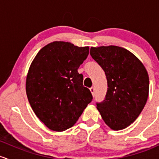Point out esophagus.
Listing matches in <instances>:
<instances>
[{
    "mask_svg": "<svg viewBox=\"0 0 159 159\" xmlns=\"http://www.w3.org/2000/svg\"><path fill=\"white\" fill-rule=\"evenodd\" d=\"M90 92H91V93L92 94V95H94V87H92V88H90Z\"/></svg>",
    "mask_w": 159,
    "mask_h": 159,
    "instance_id": "34e87169",
    "label": "esophagus"
}]
</instances>
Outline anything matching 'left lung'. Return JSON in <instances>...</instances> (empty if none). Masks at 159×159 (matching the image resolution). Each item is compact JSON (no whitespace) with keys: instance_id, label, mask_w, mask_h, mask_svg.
<instances>
[{"instance_id":"left-lung-1","label":"left lung","mask_w":159,"mask_h":159,"mask_svg":"<svg viewBox=\"0 0 159 159\" xmlns=\"http://www.w3.org/2000/svg\"><path fill=\"white\" fill-rule=\"evenodd\" d=\"M90 55L102 67L107 80L106 98L97 103V109L112 130L126 128L136 120L147 101V69L132 52L119 46L91 47Z\"/></svg>"}]
</instances>
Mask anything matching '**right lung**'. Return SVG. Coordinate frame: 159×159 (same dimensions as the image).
<instances>
[{
  "label": "right lung",
  "mask_w": 159,
  "mask_h": 159,
  "mask_svg": "<svg viewBox=\"0 0 159 159\" xmlns=\"http://www.w3.org/2000/svg\"><path fill=\"white\" fill-rule=\"evenodd\" d=\"M89 52V46L54 41L32 61L26 77L27 97L35 115L52 131L74 126L92 101V93L77 71Z\"/></svg>",
  "instance_id": "1"
}]
</instances>
